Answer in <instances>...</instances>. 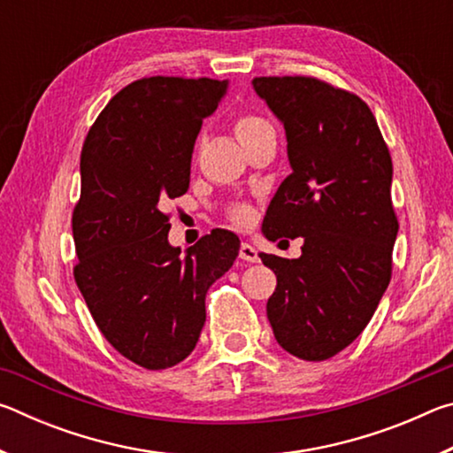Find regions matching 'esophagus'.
Masks as SVG:
<instances>
[{"label":"esophagus","mask_w":453,"mask_h":453,"mask_svg":"<svg viewBox=\"0 0 453 453\" xmlns=\"http://www.w3.org/2000/svg\"><path fill=\"white\" fill-rule=\"evenodd\" d=\"M240 259H243V262H250V264L259 262L257 250L254 248V245H250V243H242L240 245Z\"/></svg>","instance_id":"1"}]
</instances>
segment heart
<instances>
[{"instance_id": "obj_1", "label": "heart", "mask_w": 453, "mask_h": 453, "mask_svg": "<svg viewBox=\"0 0 453 453\" xmlns=\"http://www.w3.org/2000/svg\"><path fill=\"white\" fill-rule=\"evenodd\" d=\"M235 135L240 137V142L245 143L250 140V137H254L257 132H262V129L270 127V121L264 119L262 116H256V113H240V116L235 118ZM229 219L234 221L237 226H245L250 224L251 219V210L250 205H235V208L229 211Z\"/></svg>"}]
</instances>
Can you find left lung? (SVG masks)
Instances as JSON below:
<instances>
[{"label": "left lung", "mask_w": 453, "mask_h": 453, "mask_svg": "<svg viewBox=\"0 0 453 453\" xmlns=\"http://www.w3.org/2000/svg\"><path fill=\"white\" fill-rule=\"evenodd\" d=\"M251 83L281 119L291 165L264 232L273 242L303 237L297 259L259 256L278 278L267 319L283 349L321 362L364 332L392 280L400 227L392 156L372 110L351 91L310 75Z\"/></svg>", "instance_id": "obj_1"}]
</instances>
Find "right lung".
Returning <instances> with one entry per match:
<instances>
[{"label": "right lung", "instance_id": "right-lung-1", "mask_svg": "<svg viewBox=\"0 0 453 453\" xmlns=\"http://www.w3.org/2000/svg\"><path fill=\"white\" fill-rule=\"evenodd\" d=\"M226 88L210 78H142L110 99L83 142L73 278L105 340L145 370L194 351L205 294L240 251L237 235L218 229L183 256L167 242L164 211L188 191L196 137Z\"/></svg>", "mask_w": 453, "mask_h": 453}]
</instances>
